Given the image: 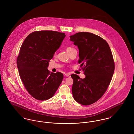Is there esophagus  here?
I'll use <instances>...</instances> for the list:
<instances>
[{
	"label": "esophagus",
	"mask_w": 134,
	"mask_h": 134,
	"mask_svg": "<svg viewBox=\"0 0 134 134\" xmlns=\"http://www.w3.org/2000/svg\"><path fill=\"white\" fill-rule=\"evenodd\" d=\"M65 75L66 76L69 77L70 76V73H68L65 74Z\"/></svg>",
	"instance_id": "obj_1"
}]
</instances>
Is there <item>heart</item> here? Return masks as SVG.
<instances>
[{"label":"heart","instance_id":"heart-1","mask_svg":"<svg viewBox=\"0 0 134 134\" xmlns=\"http://www.w3.org/2000/svg\"><path fill=\"white\" fill-rule=\"evenodd\" d=\"M73 49V48H71V47H67V51H69V50H71V49Z\"/></svg>","mask_w":134,"mask_h":134}]
</instances>
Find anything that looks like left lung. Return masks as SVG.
I'll return each instance as SVG.
<instances>
[{"label":"left lung","instance_id":"1","mask_svg":"<svg viewBox=\"0 0 134 134\" xmlns=\"http://www.w3.org/2000/svg\"><path fill=\"white\" fill-rule=\"evenodd\" d=\"M70 41L79 49L78 63L85 77L73 74L72 94L77 102L84 105L99 99L108 89L115 70L112 53L105 40L92 33L77 32Z\"/></svg>","mask_w":134,"mask_h":134}]
</instances>
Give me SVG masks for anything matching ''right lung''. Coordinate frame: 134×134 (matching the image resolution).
<instances>
[{
    "instance_id": "obj_1",
    "label": "right lung",
    "mask_w": 134,
    "mask_h": 134,
    "mask_svg": "<svg viewBox=\"0 0 134 134\" xmlns=\"http://www.w3.org/2000/svg\"><path fill=\"white\" fill-rule=\"evenodd\" d=\"M65 36L53 31L34 32L20 47L17 58L19 76L27 92L38 100L53 97L62 81L63 74L50 73L48 67Z\"/></svg>"
}]
</instances>
